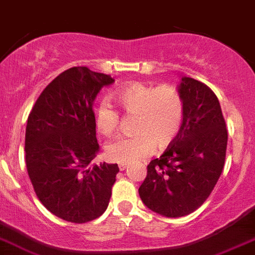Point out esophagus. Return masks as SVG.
<instances>
[{
	"mask_svg": "<svg viewBox=\"0 0 255 255\" xmlns=\"http://www.w3.org/2000/svg\"><path fill=\"white\" fill-rule=\"evenodd\" d=\"M126 168H128V165H126V164H119V169H120L121 171L125 170Z\"/></svg>",
	"mask_w": 255,
	"mask_h": 255,
	"instance_id": "34e87169",
	"label": "esophagus"
}]
</instances>
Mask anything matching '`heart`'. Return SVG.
I'll use <instances>...</instances> for the list:
<instances>
[{"mask_svg":"<svg viewBox=\"0 0 255 255\" xmlns=\"http://www.w3.org/2000/svg\"><path fill=\"white\" fill-rule=\"evenodd\" d=\"M116 103L124 113L134 116L132 136L116 137L106 146L109 159L120 164L144 159L154 150L169 146L178 137L184 120V101L173 85L154 87L142 82L124 85L116 91ZM96 129L110 136L118 130L120 114L109 100L95 111Z\"/></svg>","mask_w":255,"mask_h":255,"instance_id":"b5f03b06","label":"heart"}]
</instances>
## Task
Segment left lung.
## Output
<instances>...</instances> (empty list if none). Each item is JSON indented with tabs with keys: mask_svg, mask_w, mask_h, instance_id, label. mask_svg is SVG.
Listing matches in <instances>:
<instances>
[{
	"mask_svg": "<svg viewBox=\"0 0 255 255\" xmlns=\"http://www.w3.org/2000/svg\"><path fill=\"white\" fill-rule=\"evenodd\" d=\"M184 120L178 137L150 161L139 188L142 203L168 218L188 215L209 198L227 154L228 131L217 95L203 82L181 77Z\"/></svg>",
	"mask_w": 255,
	"mask_h": 255,
	"instance_id": "obj_1",
	"label": "left lung"
}]
</instances>
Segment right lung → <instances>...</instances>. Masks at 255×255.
I'll return each mask as SVG.
<instances>
[{"instance_id":"obj_1","label":"right lung","mask_w":255,"mask_h":255,"mask_svg":"<svg viewBox=\"0 0 255 255\" xmlns=\"http://www.w3.org/2000/svg\"><path fill=\"white\" fill-rule=\"evenodd\" d=\"M114 81L86 66L71 67L45 87L28 115V176L43 207L66 222H91L110 202L119 166L91 164L99 151L93 104Z\"/></svg>"}]
</instances>
